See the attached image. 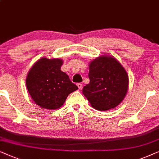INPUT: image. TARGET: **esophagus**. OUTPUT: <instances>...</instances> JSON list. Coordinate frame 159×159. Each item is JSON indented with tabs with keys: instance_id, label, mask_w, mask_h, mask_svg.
Segmentation results:
<instances>
[{
	"instance_id": "obj_1",
	"label": "esophagus",
	"mask_w": 159,
	"mask_h": 159,
	"mask_svg": "<svg viewBox=\"0 0 159 159\" xmlns=\"http://www.w3.org/2000/svg\"><path fill=\"white\" fill-rule=\"evenodd\" d=\"M77 86L78 87V89H81L82 86H83V84H82L81 83H78V84H77Z\"/></svg>"
}]
</instances>
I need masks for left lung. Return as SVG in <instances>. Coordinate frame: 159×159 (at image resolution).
<instances>
[{"label": "left lung", "instance_id": "obj_1", "mask_svg": "<svg viewBox=\"0 0 159 159\" xmlns=\"http://www.w3.org/2000/svg\"><path fill=\"white\" fill-rule=\"evenodd\" d=\"M89 84L83 94L97 111L114 108L121 102L128 90L129 77L122 65L111 57L94 59L89 65Z\"/></svg>", "mask_w": 159, "mask_h": 159}]
</instances>
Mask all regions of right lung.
Returning a JSON list of instances; mask_svg holds the SVG:
<instances>
[{"label": "right lung", "mask_w": 159, "mask_h": 159, "mask_svg": "<svg viewBox=\"0 0 159 159\" xmlns=\"http://www.w3.org/2000/svg\"><path fill=\"white\" fill-rule=\"evenodd\" d=\"M62 60L41 58L27 74L26 86L33 100L40 107L56 110L70 93L78 89L69 76L61 71Z\"/></svg>", "instance_id": "1"}]
</instances>
